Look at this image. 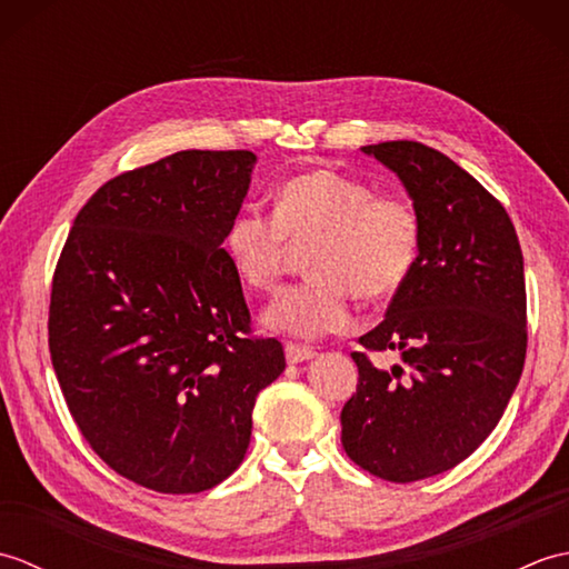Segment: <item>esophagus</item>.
Wrapping results in <instances>:
<instances>
[{"label": "esophagus", "instance_id": "obj_1", "mask_svg": "<svg viewBox=\"0 0 569 569\" xmlns=\"http://www.w3.org/2000/svg\"><path fill=\"white\" fill-rule=\"evenodd\" d=\"M316 357V349L310 347H303V345H286V359L288 365H300V361H308Z\"/></svg>", "mask_w": 569, "mask_h": 569}]
</instances>
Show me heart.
Segmentation results:
<instances>
[{
  "label": "heart",
  "instance_id": "obj_1",
  "mask_svg": "<svg viewBox=\"0 0 569 569\" xmlns=\"http://www.w3.org/2000/svg\"><path fill=\"white\" fill-rule=\"evenodd\" d=\"M422 227L413 202L377 196L352 176L312 168L283 180L273 212L241 208L224 232V251L241 283L271 293L293 247H310L312 273L278 296L263 312L273 332L316 337L352 328L355 293L367 300L393 296L413 273Z\"/></svg>",
  "mask_w": 569,
  "mask_h": 569
}]
</instances>
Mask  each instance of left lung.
<instances>
[{
	"mask_svg": "<svg viewBox=\"0 0 569 569\" xmlns=\"http://www.w3.org/2000/svg\"><path fill=\"white\" fill-rule=\"evenodd\" d=\"M361 151L401 178L422 239L383 322L359 337L401 365L352 352L359 383L340 416L342 447L369 475L408 485L467 459L509 406L528 345L523 253L503 204L445 153L418 141Z\"/></svg>",
	"mask_w": 569,
	"mask_h": 569,
	"instance_id": "left-lung-1",
	"label": "left lung"
}]
</instances>
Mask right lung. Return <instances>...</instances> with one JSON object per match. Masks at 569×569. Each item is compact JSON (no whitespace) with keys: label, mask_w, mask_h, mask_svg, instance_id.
I'll list each match as a JSON object with an SVG mask.
<instances>
[{"label":"right lung","mask_w":569,"mask_h":569,"mask_svg":"<svg viewBox=\"0 0 569 569\" xmlns=\"http://www.w3.org/2000/svg\"><path fill=\"white\" fill-rule=\"evenodd\" d=\"M251 151H178L127 171L78 212L53 273L48 349L82 438L117 475L198 493L241 465L257 396L286 369L251 337L222 249Z\"/></svg>","instance_id":"right-lung-1"}]
</instances>
